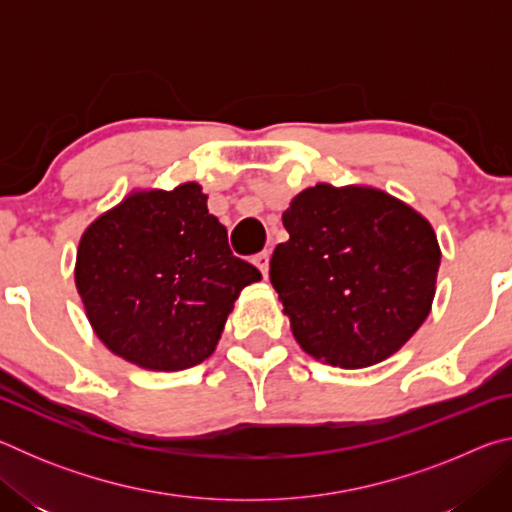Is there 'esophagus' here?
<instances>
[{
	"label": "esophagus",
	"instance_id": "1",
	"mask_svg": "<svg viewBox=\"0 0 512 512\" xmlns=\"http://www.w3.org/2000/svg\"><path fill=\"white\" fill-rule=\"evenodd\" d=\"M253 264L259 268V271H262L264 280H266V277H268V253H266V250H264V253H259V255L253 257Z\"/></svg>",
	"mask_w": 512,
	"mask_h": 512
}]
</instances>
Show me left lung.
<instances>
[{
	"label": "left lung",
	"instance_id": "left-lung-1",
	"mask_svg": "<svg viewBox=\"0 0 512 512\" xmlns=\"http://www.w3.org/2000/svg\"><path fill=\"white\" fill-rule=\"evenodd\" d=\"M271 282L300 348L345 370L402 348L427 320L440 266L431 223L368 185L318 183L293 196Z\"/></svg>",
	"mask_w": 512,
	"mask_h": 512
}]
</instances>
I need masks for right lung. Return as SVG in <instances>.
Here are the masks:
<instances>
[{
  "instance_id": "obj_1",
  "label": "right lung",
  "mask_w": 512,
  "mask_h": 512,
  "mask_svg": "<svg viewBox=\"0 0 512 512\" xmlns=\"http://www.w3.org/2000/svg\"><path fill=\"white\" fill-rule=\"evenodd\" d=\"M262 280L232 255L198 183L133 189L94 219L74 282L94 334L137 368L176 372L216 350L235 300Z\"/></svg>"
}]
</instances>
